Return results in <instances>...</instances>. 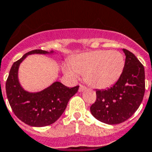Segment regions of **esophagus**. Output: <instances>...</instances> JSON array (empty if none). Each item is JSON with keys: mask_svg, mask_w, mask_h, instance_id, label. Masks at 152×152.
<instances>
[{"mask_svg": "<svg viewBox=\"0 0 152 152\" xmlns=\"http://www.w3.org/2000/svg\"><path fill=\"white\" fill-rule=\"evenodd\" d=\"M86 89V87L85 86H83V85H80V88H79V91L80 92H82V91H83Z\"/></svg>", "mask_w": 152, "mask_h": 152, "instance_id": "obj_1", "label": "esophagus"}]
</instances>
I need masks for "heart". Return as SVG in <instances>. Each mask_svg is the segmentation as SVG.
<instances>
[{"instance_id":"1","label":"heart","mask_w":152,"mask_h":152,"mask_svg":"<svg viewBox=\"0 0 152 152\" xmlns=\"http://www.w3.org/2000/svg\"><path fill=\"white\" fill-rule=\"evenodd\" d=\"M125 61L116 50H100L76 55L64 68L68 76L76 78L83 74L85 81L96 88H106L116 82L123 72Z\"/></svg>"}]
</instances>
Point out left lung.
<instances>
[{"instance_id":"8db88e82","label":"left lung","mask_w":152,"mask_h":152,"mask_svg":"<svg viewBox=\"0 0 152 152\" xmlns=\"http://www.w3.org/2000/svg\"><path fill=\"white\" fill-rule=\"evenodd\" d=\"M126 60L123 72L112 87L96 91V101L91 112L106 124H119L127 120L137 110L145 91L144 65L135 55L123 49Z\"/></svg>"}]
</instances>
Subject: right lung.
Masks as SVG:
<instances>
[{
    "label": "right lung",
    "instance_id": "obj_1",
    "mask_svg": "<svg viewBox=\"0 0 152 152\" xmlns=\"http://www.w3.org/2000/svg\"><path fill=\"white\" fill-rule=\"evenodd\" d=\"M48 53L37 49L25 54L13 63L6 81V94L12 111L21 121L32 126H46L58 120L65 110L70 98L79 89V86L69 88L60 82H55L37 93H29L21 87L18 80L21 62L27 55Z\"/></svg>",
    "mask_w": 152,
    "mask_h": 152
}]
</instances>
